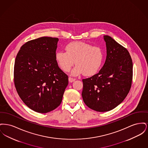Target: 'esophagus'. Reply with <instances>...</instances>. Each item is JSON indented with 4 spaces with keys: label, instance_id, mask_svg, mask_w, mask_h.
<instances>
[{
    "label": "esophagus",
    "instance_id": "34e87169",
    "mask_svg": "<svg viewBox=\"0 0 148 148\" xmlns=\"http://www.w3.org/2000/svg\"><path fill=\"white\" fill-rule=\"evenodd\" d=\"M75 78H73V77H69V82H73L74 81H75Z\"/></svg>",
    "mask_w": 148,
    "mask_h": 148
}]
</instances>
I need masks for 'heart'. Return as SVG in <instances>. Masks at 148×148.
I'll list each match as a JSON object with an SVG mask.
<instances>
[{
    "label": "heart",
    "instance_id": "1",
    "mask_svg": "<svg viewBox=\"0 0 148 148\" xmlns=\"http://www.w3.org/2000/svg\"><path fill=\"white\" fill-rule=\"evenodd\" d=\"M65 51H58L56 54V60L63 71L68 72L75 64L77 65L72 73L75 75L83 73L90 77L96 74L103 63L104 54L101 47L91 44L74 42L65 46Z\"/></svg>",
    "mask_w": 148,
    "mask_h": 148
}]
</instances>
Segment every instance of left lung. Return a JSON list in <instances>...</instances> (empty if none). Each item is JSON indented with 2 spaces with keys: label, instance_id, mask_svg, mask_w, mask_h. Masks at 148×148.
Listing matches in <instances>:
<instances>
[{
  "label": "left lung",
  "instance_id": "left-lung-1",
  "mask_svg": "<svg viewBox=\"0 0 148 148\" xmlns=\"http://www.w3.org/2000/svg\"><path fill=\"white\" fill-rule=\"evenodd\" d=\"M105 63L98 73L83 79V101L99 112L112 110L124 100L131 88L133 62L127 50L112 37L104 35Z\"/></svg>",
  "mask_w": 148,
  "mask_h": 148
}]
</instances>
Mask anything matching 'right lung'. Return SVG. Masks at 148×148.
<instances>
[{
    "label": "right lung",
    "instance_id": "obj_1",
    "mask_svg": "<svg viewBox=\"0 0 148 148\" xmlns=\"http://www.w3.org/2000/svg\"><path fill=\"white\" fill-rule=\"evenodd\" d=\"M57 38L40 37L23 45L14 64V85L24 104L39 113L61 104L68 76L56 60Z\"/></svg>",
    "mask_w": 148,
    "mask_h": 148
}]
</instances>
